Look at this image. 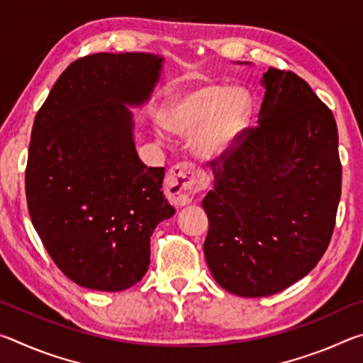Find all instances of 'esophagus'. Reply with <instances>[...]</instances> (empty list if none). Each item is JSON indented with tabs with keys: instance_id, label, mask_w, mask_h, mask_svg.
Segmentation results:
<instances>
[{
	"instance_id": "obj_1",
	"label": "esophagus",
	"mask_w": 363,
	"mask_h": 363,
	"mask_svg": "<svg viewBox=\"0 0 363 363\" xmlns=\"http://www.w3.org/2000/svg\"><path fill=\"white\" fill-rule=\"evenodd\" d=\"M208 184L210 176L203 169L190 162H182L169 169L164 179V190L171 203L182 206L190 203L196 194L208 187Z\"/></svg>"
}]
</instances>
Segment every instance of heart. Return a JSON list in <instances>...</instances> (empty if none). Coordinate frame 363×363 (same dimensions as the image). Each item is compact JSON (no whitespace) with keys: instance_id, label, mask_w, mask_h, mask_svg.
Wrapping results in <instances>:
<instances>
[{"instance_id":"heart-1","label":"heart","mask_w":363,"mask_h":363,"mask_svg":"<svg viewBox=\"0 0 363 363\" xmlns=\"http://www.w3.org/2000/svg\"><path fill=\"white\" fill-rule=\"evenodd\" d=\"M255 115V97L243 86L208 83L177 94L163 113L169 130L190 134L196 153L218 158L247 131Z\"/></svg>"}]
</instances>
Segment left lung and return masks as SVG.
<instances>
[{
  "label": "left lung",
  "mask_w": 363,
  "mask_h": 363,
  "mask_svg": "<svg viewBox=\"0 0 363 363\" xmlns=\"http://www.w3.org/2000/svg\"><path fill=\"white\" fill-rule=\"evenodd\" d=\"M256 128L211 162L205 257L214 280L243 298L306 277L328 248L341 196L337 128L303 78L270 67Z\"/></svg>",
  "instance_id": "1"
}]
</instances>
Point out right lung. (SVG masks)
<instances>
[{"label": "right lung", "mask_w": 363, "mask_h": 363, "mask_svg": "<svg viewBox=\"0 0 363 363\" xmlns=\"http://www.w3.org/2000/svg\"><path fill=\"white\" fill-rule=\"evenodd\" d=\"M163 59L91 54L72 62L35 116L26 169L28 213L56 266L77 285L126 290L150 264V237L174 214L164 168H147L133 115Z\"/></svg>", "instance_id": "add662e5"}]
</instances>
